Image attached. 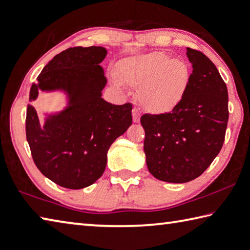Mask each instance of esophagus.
I'll return each mask as SVG.
<instances>
[{
	"label": "esophagus",
	"mask_w": 250,
	"mask_h": 250,
	"mask_svg": "<svg viewBox=\"0 0 250 250\" xmlns=\"http://www.w3.org/2000/svg\"><path fill=\"white\" fill-rule=\"evenodd\" d=\"M133 121L135 122V123H139L140 121V111L137 109V107H134L133 109Z\"/></svg>",
	"instance_id": "1"
}]
</instances>
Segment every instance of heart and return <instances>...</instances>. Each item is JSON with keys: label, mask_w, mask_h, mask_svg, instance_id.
Masks as SVG:
<instances>
[{"label": "heart", "mask_w": 250, "mask_h": 250, "mask_svg": "<svg viewBox=\"0 0 250 250\" xmlns=\"http://www.w3.org/2000/svg\"><path fill=\"white\" fill-rule=\"evenodd\" d=\"M190 81V69L181 59H172L163 52L137 55L121 62L115 86L138 88V101L146 110L164 114L180 105Z\"/></svg>", "instance_id": "obj_1"}]
</instances>
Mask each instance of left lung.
Returning <instances> with one entry per match:
<instances>
[{"label": "left lung", "mask_w": 250, "mask_h": 250, "mask_svg": "<svg viewBox=\"0 0 250 250\" xmlns=\"http://www.w3.org/2000/svg\"><path fill=\"white\" fill-rule=\"evenodd\" d=\"M192 73L180 105L141 116L149 172L160 181L187 183L200 176L222 148L229 121L228 88L207 56L187 48Z\"/></svg>", "instance_id": "obj_1"}]
</instances>
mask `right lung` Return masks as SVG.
I'll return each mask as SVG.
<instances>
[{"mask_svg":"<svg viewBox=\"0 0 250 250\" xmlns=\"http://www.w3.org/2000/svg\"><path fill=\"white\" fill-rule=\"evenodd\" d=\"M106 53L102 46L61 52L30 88V102L40 91H61L66 97V106L45 113L43 123L28 104L26 137L39 171L69 189H82L101 177L109 148L133 121L130 103L115 105L102 98L106 78L100 63Z\"/></svg>","mask_w":250,"mask_h":250,"instance_id":"add662e5","label":"right lung"}]
</instances>
